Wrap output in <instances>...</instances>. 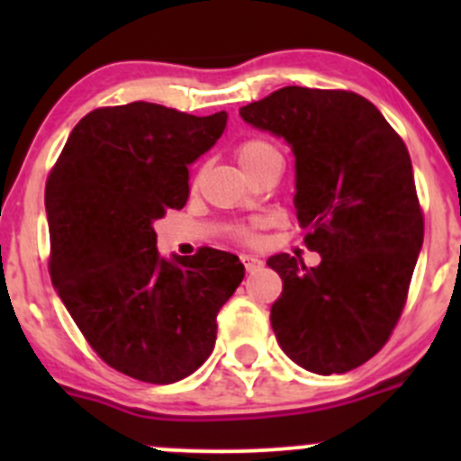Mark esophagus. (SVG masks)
<instances>
[{"instance_id":"34e87169","label":"esophagus","mask_w":461,"mask_h":461,"mask_svg":"<svg viewBox=\"0 0 461 461\" xmlns=\"http://www.w3.org/2000/svg\"><path fill=\"white\" fill-rule=\"evenodd\" d=\"M240 260H243V265H245V269H248V272H257V269L263 267V260L252 257V254H243Z\"/></svg>"}]
</instances>
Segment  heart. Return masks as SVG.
Segmentation results:
<instances>
[{"instance_id": "heart-1", "label": "heart", "mask_w": 461, "mask_h": 461, "mask_svg": "<svg viewBox=\"0 0 461 461\" xmlns=\"http://www.w3.org/2000/svg\"><path fill=\"white\" fill-rule=\"evenodd\" d=\"M269 153H276V147L260 140V138H248V140H240L236 144V158H239L240 167H243L245 171L252 169L257 162L263 160V158L269 156ZM234 236L239 240H243V243H252V240L257 239L254 227H236Z\"/></svg>"}]
</instances>
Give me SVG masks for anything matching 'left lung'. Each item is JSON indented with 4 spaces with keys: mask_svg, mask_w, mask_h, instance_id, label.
Returning a JSON list of instances; mask_svg holds the SVG:
<instances>
[{
    "mask_svg": "<svg viewBox=\"0 0 461 461\" xmlns=\"http://www.w3.org/2000/svg\"><path fill=\"white\" fill-rule=\"evenodd\" d=\"M296 158L305 267L276 254L283 292L269 310L283 352L317 375L359 368L388 343L424 243V212L402 136L370 100L343 88L283 86L240 109Z\"/></svg>",
    "mask_w": 461,
    "mask_h": 461,
    "instance_id": "1",
    "label": "left lung"
}]
</instances>
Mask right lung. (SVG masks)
Wrapping results in <instances>:
<instances>
[{"label": "right lung", "mask_w": 461, "mask_h": 461, "mask_svg": "<svg viewBox=\"0 0 461 461\" xmlns=\"http://www.w3.org/2000/svg\"><path fill=\"white\" fill-rule=\"evenodd\" d=\"M153 102L100 106L68 136L46 178L50 281L95 355L144 384L198 370L216 314L240 285L239 257L201 248L160 258L153 222L189 198V165L225 129Z\"/></svg>", "instance_id": "1"}]
</instances>
